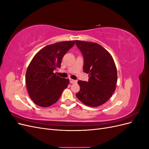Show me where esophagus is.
<instances>
[{
  "mask_svg": "<svg viewBox=\"0 0 149 149\" xmlns=\"http://www.w3.org/2000/svg\"><path fill=\"white\" fill-rule=\"evenodd\" d=\"M70 83H71V84H73V83H76L77 81H76V80L72 79H70Z\"/></svg>",
  "mask_w": 149,
  "mask_h": 149,
  "instance_id": "1",
  "label": "esophagus"
}]
</instances>
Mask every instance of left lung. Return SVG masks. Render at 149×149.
I'll use <instances>...</instances> for the list:
<instances>
[{
  "label": "left lung",
  "instance_id": "8db88e82",
  "mask_svg": "<svg viewBox=\"0 0 149 149\" xmlns=\"http://www.w3.org/2000/svg\"><path fill=\"white\" fill-rule=\"evenodd\" d=\"M84 57L83 71L89 81H78L80 90L76 96L85 105L97 107L109 100L116 88L118 74L111 54L100 45L76 40Z\"/></svg>",
  "mask_w": 149,
  "mask_h": 149
}]
</instances>
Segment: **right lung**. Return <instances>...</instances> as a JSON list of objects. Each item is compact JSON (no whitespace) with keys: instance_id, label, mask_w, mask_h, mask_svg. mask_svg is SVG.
I'll list each match as a JSON object with an SVG mask.
<instances>
[{"instance_id":"obj_1","label":"right lung","mask_w":149,"mask_h":149,"mask_svg":"<svg viewBox=\"0 0 149 149\" xmlns=\"http://www.w3.org/2000/svg\"><path fill=\"white\" fill-rule=\"evenodd\" d=\"M74 43L75 41H65L49 45L31 60L26 70L25 82L29 96L37 105H53L68 87L69 79L60 78L53 71L61 67L63 57Z\"/></svg>"}]
</instances>
